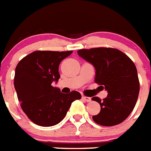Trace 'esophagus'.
Wrapping results in <instances>:
<instances>
[{
	"instance_id": "esophagus-1",
	"label": "esophagus",
	"mask_w": 151,
	"mask_h": 151,
	"mask_svg": "<svg viewBox=\"0 0 151 151\" xmlns=\"http://www.w3.org/2000/svg\"><path fill=\"white\" fill-rule=\"evenodd\" d=\"M82 99H83V101H86V102H90V101H91V98H90V97H89V96H83V97H82Z\"/></svg>"
}]
</instances>
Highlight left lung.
Masks as SVG:
<instances>
[{"mask_svg":"<svg viewBox=\"0 0 151 151\" xmlns=\"http://www.w3.org/2000/svg\"><path fill=\"white\" fill-rule=\"evenodd\" d=\"M78 55L93 65L95 82L108 92L102 101L97 96L92 98L101 105L100 113L93 116V121L104 126L122 122L132 111L139 92L135 64L123 52L113 48L82 49Z\"/></svg>","mask_w":151,"mask_h":151,"instance_id":"obj_1","label":"left lung"}]
</instances>
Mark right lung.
I'll use <instances>...</instances> for the list:
<instances>
[{"label":"right lung","instance_id":"1","mask_svg":"<svg viewBox=\"0 0 151 151\" xmlns=\"http://www.w3.org/2000/svg\"><path fill=\"white\" fill-rule=\"evenodd\" d=\"M72 51L31 53L19 61L14 73V89L21 108L35 124L48 127L58 124L65 117L71 104L81 99L77 91L62 93L52 86L60 78L61 61Z\"/></svg>","mask_w":151,"mask_h":151}]
</instances>
